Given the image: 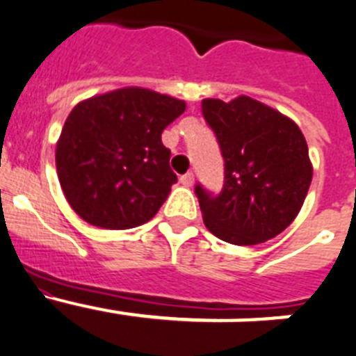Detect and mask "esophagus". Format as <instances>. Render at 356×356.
Masks as SVG:
<instances>
[{"instance_id": "34e87169", "label": "esophagus", "mask_w": 356, "mask_h": 356, "mask_svg": "<svg viewBox=\"0 0 356 356\" xmlns=\"http://www.w3.org/2000/svg\"><path fill=\"white\" fill-rule=\"evenodd\" d=\"M179 181H181L182 186L190 188L191 184H193V181H195V175H193V172H188V174L181 175V179H179Z\"/></svg>"}]
</instances>
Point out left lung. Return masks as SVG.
Returning <instances> with one entry per match:
<instances>
[{"label": "left lung", "mask_w": 356, "mask_h": 356, "mask_svg": "<svg viewBox=\"0 0 356 356\" xmlns=\"http://www.w3.org/2000/svg\"><path fill=\"white\" fill-rule=\"evenodd\" d=\"M202 116L224 157L218 195L197 182L204 224L227 243L254 245L285 231L312 182L308 145L299 127L249 97L202 100Z\"/></svg>", "instance_id": "1"}]
</instances>
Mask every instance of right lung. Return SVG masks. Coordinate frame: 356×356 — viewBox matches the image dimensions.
<instances>
[{
    "label": "right lung",
    "mask_w": 356,
    "mask_h": 356,
    "mask_svg": "<svg viewBox=\"0 0 356 356\" xmlns=\"http://www.w3.org/2000/svg\"><path fill=\"white\" fill-rule=\"evenodd\" d=\"M184 109L182 100L141 88L75 105L55 152L73 211L104 229H131L150 220L177 182L161 134Z\"/></svg>",
    "instance_id": "add662e5"
}]
</instances>
